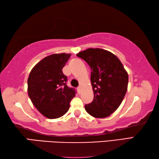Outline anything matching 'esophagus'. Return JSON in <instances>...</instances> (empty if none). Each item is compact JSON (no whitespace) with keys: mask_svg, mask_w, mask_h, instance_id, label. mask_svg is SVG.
I'll return each instance as SVG.
<instances>
[{"mask_svg":"<svg viewBox=\"0 0 159 159\" xmlns=\"http://www.w3.org/2000/svg\"><path fill=\"white\" fill-rule=\"evenodd\" d=\"M77 89H78V91H79V93H80V92H81V86H79Z\"/></svg>","mask_w":159,"mask_h":159,"instance_id":"obj_1","label":"esophagus"}]
</instances>
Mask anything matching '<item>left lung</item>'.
Segmentation results:
<instances>
[{"mask_svg":"<svg viewBox=\"0 0 159 159\" xmlns=\"http://www.w3.org/2000/svg\"><path fill=\"white\" fill-rule=\"evenodd\" d=\"M88 64L94 93L85 111L95 118H105L113 114L121 104L128 89V75L121 61L109 51L88 48L76 55Z\"/></svg>","mask_w":159,"mask_h":159,"instance_id":"8db88e82","label":"left lung"}]
</instances>
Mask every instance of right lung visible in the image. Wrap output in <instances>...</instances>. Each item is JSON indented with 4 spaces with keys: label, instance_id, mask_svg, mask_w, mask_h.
<instances>
[{
    "label": "right lung",
    "instance_id": "right-lung-1",
    "mask_svg": "<svg viewBox=\"0 0 159 159\" xmlns=\"http://www.w3.org/2000/svg\"><path fill=\"white\" fill-rule=\"evenodd\" d=\"M71 54H53L37 63L28 78V94L41 114L53 119L68 111L76 90L66 85L62 69Z\"/></svg>",
    "mask_w": 159,
    "mask_h": 159
}]
</instances>
